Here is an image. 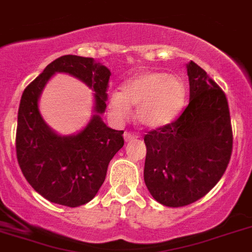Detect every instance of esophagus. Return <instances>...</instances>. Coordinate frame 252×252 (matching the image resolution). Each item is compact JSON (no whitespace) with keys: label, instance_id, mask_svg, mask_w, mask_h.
I'll use <instances>...</instances> for the list:
<instances>
[{"label":"esophagus","instance_id":"1","mask_svg":"<svg viewBox=\"0 0 252 252\" xmlns=\"http://www.w3.org/2000/svg\"><path fill=\"white\" fill-rule=\"evenodd\" d=\"M135 138H137V137H135L134 134H132V133H128V132L124 133V141L126 142H132L134 141Z\"/></svg>","mask_w":252,"mask_h":252}]
</instances>
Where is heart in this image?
<instances>
[{"mask_svg": "<svg viewBox=\"0 0 252 252\" xmlns=\"http://www.w3.org/2000/svg\"><path fill=\"white\" fill-rule=\"evenodd\" d=\"M187 95V85L179 76L143 72L126 81L122 91L109 93L106 106L117 120L126 119L132 113L130 106H137V122L148 129H159L178 119Z\"/></svg>", "mask_w": 252, "mask_h": 252, "instance_id": "b5f03b06", "label": "heart"}]
</instances>
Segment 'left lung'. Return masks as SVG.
I'll list each match as a JSON object with an SVG mask.
<instances>
[{
    "mask_svg": "<svg viewBox=\"0 0 252 252\" xmlns=\"http://www.w3.org/2000/svg\"><path fill=\"white\" fill-rule=\"evenodd\" d=\"M189 105L180 118L144 135L143 178L155 200L166 207L191 204L220 180L232 152L226 95L196 63L187 64Z\"/></svg>",
    "mask_w": 252,
    "mask_h": 252,
    "instance_id": "8db88e82",
    "label": "left lung"
}]
</instances>
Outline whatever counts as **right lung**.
Returning <instances> with one entry per match:
<instances>
[{
	"mask_svg": "<svg viewBox=\"0 0 252 252\" xmlns=\"http://www.w3.org/2000/svg\"><path fill=\"white\" fill-rule=\"evenodd\" d=\"M56 73L82 80L94 91L93 117L74 135L62 136L42 119L38 100ZM110 69L94 58L67 54L57 58L26 87L17 113L16 153L21 171L43 198L76 208L97 194L115 153L124 146L123 130L102 122Z\"/></svg>",
	"mask_w": 252,
	"mask_h": 252,
	"instance_id": "add662e5",
	"label": "right lung"
}]
</instances>
